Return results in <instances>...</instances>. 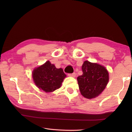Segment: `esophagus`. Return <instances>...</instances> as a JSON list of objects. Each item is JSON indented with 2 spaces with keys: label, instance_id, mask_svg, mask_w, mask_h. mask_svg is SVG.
Instances as JSON below:
<instances>
[{
  "label": "esophagus",
  "instance_id": "1",
  "mask_svg": "<svg viewBox=\"0 0 132 132\" xmlns=\"http://www.w3.org/2000/svg\"><path fill=\"white\" fill-rule=\"evenodd\" d=\"M68 76L70 77H75L76 76V73H70V74H68Z\"/></svg>",
  "mask_w": 132,
  "mask_h": 132
}]
</instances>
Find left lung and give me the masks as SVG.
I'll return each instance as SVG.
<instances>
[{"label":"left lung","instance_id":"left-lung-1","mask_svg":"<svg viewBox=\"0 0 132 132\" xmlns=\"http://www.w3.org/2000/svg\"><path fill=\"white\" fill-rule=\"evenodd\" d=\"M82 75L77 79L81 95L88 99L98 97L108 82V70L101 64L86 61L82 65Z\"/></svg>","mask_w":132,"mask_h":132}]
</instances>
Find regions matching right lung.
I'll list each match as a JSON object with an SVG mask.
<instances>
[{
  "instance_id": "obj_1",
  "label": "right lung",
  "mask_w": 132,
  "mask_h": 132,
  "mask_svg": "<svg viewBox=\"0 0 132 132\" xmlns=\"http://www.w3.org/2000/svg\"><path fill=\"white\" fill-rule=\"evenodd\" d=\"M32 75L35 85L46 93L53 92L59 88L66 77L63 69H57L49 61L34 69Z\"/></svg>"
}]
</instances>
